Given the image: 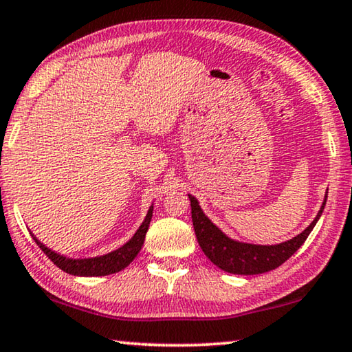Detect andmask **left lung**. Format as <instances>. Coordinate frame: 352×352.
<instances>
[{
    "instance_id": "left-lung-1",
    "label": "left lung",
    "mask_w": 352,
    "mask_h": 352,
    "mask_svg": "<svg viewBox=\"0 0 352 352\" xmlns=\"http://www.w3.org/2000/svg\"><path fill=\"white\" fill-rule=\"evenodd\" d=\"M188 197L191 200V217L194 232H196L200 249L208 256V260L213 261L219 270L230 272V274L254 276L276 270L282 263H285L289 256L302 246L307 236L310 235V232L314 230L318 219L322 214L327 194L324 196V202H322L316 217L302 233L288 239V241L270 244V246L243 243L228 238L219 227L214 226L208 219V216L200 208L199 200L191 196V194H188Z\"/></svg>"
}]
</instances>
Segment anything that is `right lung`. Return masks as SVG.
Returning <instances> with one entry per match:
<instances>
[{"instance_id": "right-lung-1", "label": "right lung", "mask_w": 352, "mask_h": 352, "mask_svg": "<svg viewBox=\"0 0 352 352\" xmlns=\"http://www.w3.org/2000/svg\"><path fill=\"white\" fill-rule=\"evenodd\" d=\"M153 216V205L150 206L147 211L146 219L139 228L136 230L135 235L131 236L130 241H126L124 246H120L119 249L113 250V252L104 254V255H98V256H91V258H70V256L60 255L54 250L48 249L45 244L38 241L36 235H32V239L37 243V246L43 250L50 260L63 270L67 274L72 276H80V277H98V276H109V274H116L131 263L133 260L136 258V255L141 250L144 239H146V233L148 230L150 221H152Z\"/></svg>"}]
</instances>
